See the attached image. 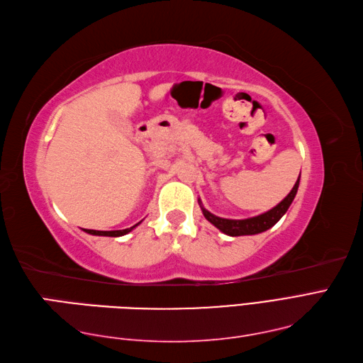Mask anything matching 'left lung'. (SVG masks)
Returning a JSON list of instances; mask_svg holds the SVG:
<instances>
[{
	"label": "left lung",
	"instance_id": "1",
	"mask_svg": "<svg viewBox=\"0 0 363 363\" xmlns=\"http://www.w3.org/2000/svg\"><path fill=\"white\" fill-rule=\"evenodd\" d=\"M298 182H300V175L298 179L294 184V188L291 189V192L288 196L281 200L277 206H274L272 209L263 212L260 216H255L251 218H243V220H233V218H222V217H217L214 214H211L208 209L203 208L201 201L200 203V208L203 216L214 225L220 231L225 233L226 235H231V237H238V235H254V234H260L263 231H267V229L272 228L276 225L279 220L285 216V212L288 211V208L291 206V203H293L297 189H298Z\"/></svg>",
	"mask_w": 363,
	"mask_h": 363
}]
</instances>
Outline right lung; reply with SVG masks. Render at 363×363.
Listing matches in <instances>:
<instances>
[{
	"label": "right lung",
	"mask_w": 363,
	"mask_h": 363,
	"mask_svg": "<svg viewBox=\"0 0 363 363\" xmlns=\"http://www.w3.org/2000/svg\"><path fill=\"white\" fill-rule=\"evenodd\" d=\"M140 225V222L137 223V225H134V226H130V228H126V229H118V231H95V229H84V231L87 233V234H92V235H104V237H120V235H125V234H128V233H130L132 229H134L135 226H138Z\"/></svg>",
	"instance_id": "1"
}]
</instances>
